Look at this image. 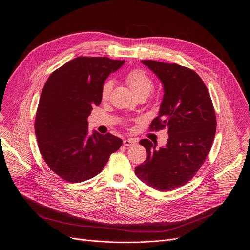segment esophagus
<instances>
[{
	"label": "esophagus",
	"instance_id": "obj_1",
	"mask_svg": "<svg viewBox=\"0 0 250 250\" xmlns=\"http://www.w3.org/2000/svg\"><path fill=\"white\" fill-rule=\"evenodd\" d=\"M137 140L134 139V138H126L124 140V146H134L136 145Z\"/></svg>",
	"mask_w": 250,
	"mask_h": 250
}]
</instances>
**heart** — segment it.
<instances>
[{
	"instance_id": "obj_1",
	"label": "heart",
	"mask_w": 250,
	"mask_h": 250,
	"mask_svg": "<svg viewBox=\"0 0 250 250\" xmlns=\"http://www.w3.org/2000/svg\"><path fill=\"white\" fill-rule=\"evenodd\" d=\"M126 83L129 85L132 92L136 97L146 96L147 97L154 88V82L150 78V76L144 70L135 69L125 76ZM114 87L113 80H106L101 90V98L102 100L109 99L112 89Z\"/></svg>"
}]
</instances>
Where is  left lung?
Wrapping results in <instances>:
<instances>
[{"mask_svg": "<svg viewBox=\"0 0 250 250\" xmlns=\"http://www.w3.org/2000/svg\"><path fill=\"white\" fill-rule=\"evenodd\" d=\"M159 78L164 88L159 115L149 128H167L165 146L141 139L146 160L135 175L148 186L170 191L188 183L205 162L216 134L217 120L208 91L194 70L178 64L142 60Z\"/></svg>", "mask_w": 250, "mask_h": 250, "instance_id": "8db88e82", "label": "left lung"}]
</instances>
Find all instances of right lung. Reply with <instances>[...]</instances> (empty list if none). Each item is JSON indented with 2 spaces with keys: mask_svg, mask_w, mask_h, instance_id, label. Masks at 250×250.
Returning a JSON list of instances; mask_svg holds the SVG:
<instances>
[{
  "mask_svg": "<svg viewBox=\"0 0 250 250\" xmlns=\"http://www.w3.org/2000/svg\"><path fill=\"white\" fill-rule=\"evenodd\" d=\"M125 60L79 56L47 79L35 116V135L48 167L62 179L79 183L98 175L123 145L111 133H88V117L101 104L108 76Z\"/></svg>",
  "mask_w": 250,
  "mask_h": 250,
  "instance_id": "right-lung-1",
  "label": "right lung"
}]
</instances>
